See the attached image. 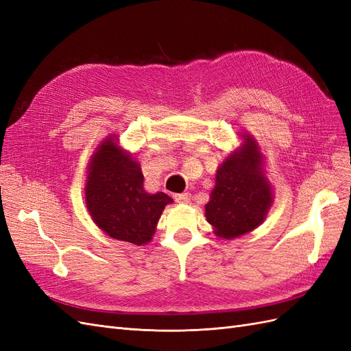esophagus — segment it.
<instances>
[{
  "label": "esophagus",
  "mask_w": 351,
  "mask_h": 351,
  "mask_svg": "<svg viewBox=\"0 0 351 351\" xmlns=\"http://www.w3.org/2000/svg\"><path fill=\"white\" fill-rule=\"evenodd\" d=\"M190 197H192V195H190V193H178V195H174V199H176V202H178V204H189Z\"/></svg>",
  "instance_id": "1"
}]
</instances>
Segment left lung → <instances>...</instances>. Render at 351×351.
<instances>
[{
    "label": "left lung",
    "mask_w": 351,
    "mask_h": 351,
    "mask_svg": "<svg viewBox=\"0 0 351 351\" xmlns=\"http://www.w3.org/2000/svg\"><path fill=\"white\" fill-rule=\"evenodd\" d=\"M241 137L244 143L219 165L215 187L205 206L206 219L214 232L227 240L259 227L274 199L256 141L250 134Z\"/></svg>",
    "instance_id": "obj_1"
}]
</instances>
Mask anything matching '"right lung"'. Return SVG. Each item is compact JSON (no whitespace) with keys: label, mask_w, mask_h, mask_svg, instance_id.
<instances>
[{"label":"right lung","mask_w":351,"mask_h":351,"mask_svg":"<svg viewBox=\"0 0 351 351\" xmlns=\"http://www.w3.org/2000/svg\"><path fill=\"white\" fill-rule=\"evenodd\" d=\"M84 195L95 224L110 237L137 246L152 240L164 208L173 204L162 192H145L139 162L112 136L90 158Z\"/></svg>","instance_id":"1"}]
</instances>
